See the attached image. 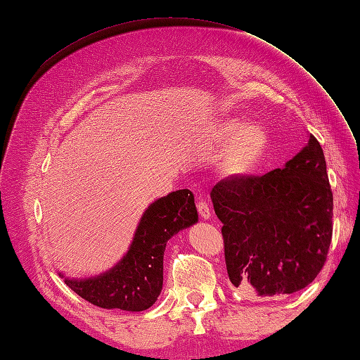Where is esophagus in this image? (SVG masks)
Masks as SVG:
<instances>
[{
	"instance_id": "obj_1",
	"label": "esophagus",
	"mask_w": 360,
	"mask_h": 360,
	"mask_svg": "<svg viewBox=\"0 0 360 360\" xmlns=\"http://www.w3.org/2000/svg\"><path fill=\"white\" fill-rule=\"evenodd\" d=\"M197 210H198V213H200V216L202 217V219H209V217L212 216L210 207H209V204H207L205 201H198L197 202Z\"/></svg>"
}]
</instances>
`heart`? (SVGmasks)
<instances>
[{
	"label": "heart",
	"mask_w": 360,
	"mask_h": 360,
	"mask_svg": "<svg viewBox=\"0 0 360 360\" xmlns=\"http://www.w3.org/2000/svg\"><path fill=\"white\" fill-rule=\"evenodd\" d=\"M209 139L216 147H225L221 160L222 174L242 179L255 172L264 160L270 146L267 129L249 123L243 117L231 115L219 120L209 130Z\"/></svg>",
	"instance_id": "b5f03b06"
}]
</instances>
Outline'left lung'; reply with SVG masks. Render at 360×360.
<instances>
[{"mask_svg":"<svg viewBox=\"0 0 360 360\" xmlns=\"http://www.w3.org/2000/svg\"><path fill=\"white\" fill-rule=\"evenodd\" d=\"M231 284L258 297L296 292L317 278L332 242L333 195L320 143L264 176L212 189Z\"/></svg>","mask_w":360,"mask_h":360,"instance_id":"obj_1","label":"left lung"}]
</instances>
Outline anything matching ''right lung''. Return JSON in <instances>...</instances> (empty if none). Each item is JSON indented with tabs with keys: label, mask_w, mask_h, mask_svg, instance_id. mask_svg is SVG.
<instances>
[{
	"label": "right lung",
	"mask_w": 360,
	"mask_h": 360,
	"mask_svg": "<svg viewBox=\"0 0 360 360\" xmlns=\"http://www.w3.org/2000/svg\"><path fill=\"white\" fill-rule=\"evenodd\" d=\"M195 222H198V213L192 192H171L144 212L127 254L111 270L89 279L64 278V282L99 308L146 311L162 291L167 242Z\"/></svg>",
	"instance_id": "add662e5"
}]
</instances>
